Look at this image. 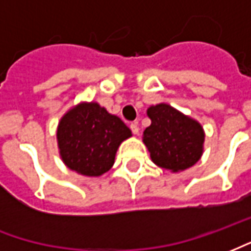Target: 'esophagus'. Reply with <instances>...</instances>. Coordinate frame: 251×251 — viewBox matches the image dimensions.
<instances>
[{"label":"esophagus","mask_w":251,"mask_h":251,"mask_svg":"<svg viewBox=\"0 0 251 251\" xmlns=\"http://www.w3.org/2000/svg\"><path fill=\"white\" fill-rule=\"evenodd\" d=\"M130 130L133 134H138L140 127H138V124H137V122H133V124H130Z\"/></svg>","instance_id":"34e87169"}]
</instances>
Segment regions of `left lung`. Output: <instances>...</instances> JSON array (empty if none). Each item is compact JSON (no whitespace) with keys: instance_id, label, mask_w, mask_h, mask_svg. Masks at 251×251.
Instances as JSON below:
<instances>
[{"instance_id":"8db88e82","label":"left lung","mask_w":251,"mask_h":251,"mask_svg":"<svg viewBox=\"0 0 251 251\" xmlns=\"http://www.w3.org/2000/svg\"><path fill=\"white\" fill-rule=\"evenodd\" d=\"M148 117L152 124L144 131V144L153 163L179 172L199 161L204 142L199 122L165 103L149 107Z\"/></svg>"}]
</instances>
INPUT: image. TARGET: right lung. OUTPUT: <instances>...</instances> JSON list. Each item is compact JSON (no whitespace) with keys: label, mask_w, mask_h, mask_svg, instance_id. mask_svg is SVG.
Wrapping results in <instances>:
<instances>
[{"label":"right lung","mask_w":251,"mask_h":251,"mask_svg":"<svg viewBox=\"0 0 251 251\" xmlns=\"http://www.w3.org/2000/svg\"><path fill=\"white\" fill-rule=\"evenodd\" d=\"M57 145L67 167L84 176H100L114 164L121 142L130 129L98 103H80L63 117Z\"/></svg>","instance_id":"right-lung-1"}]
</instances>
